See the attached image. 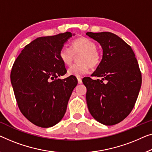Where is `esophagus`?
Listing matches in <instances>:
<instances>
[{"instance_id":"obj_1","label":"esophagus","mask_w":152,"mask_h":152,"mask_svg":"<svg viewBox=\"0 0 152 152\" xmlns=\"http://www.w3.org/2000/svg\"><path fill=\"white\" fill-rule=\"evenodd\" d=\"M77 80H78V84H80V83H82V78H79V77H78V78H77Z\"/></svg>"}]
</instances>
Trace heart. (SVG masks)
<instances>
[{
	"label": "heart",
	"instance_id": "obj_1",
	"mask_svg": "<svg viewBox=\"0 0 152 152\" xmlns=\"http://www.w3.org/2000/svg\"><path fill=\"white\" fill-rule=\"evenodd\" d=\"M96 44L88 38L80 37L74 40L71 48L63 47L59 52V58L66 65H69L75 54L80 53L77 63L72 65L67 70L69 75L81 76L88 73L90 67H96L101 61V55L96 50Z\"/></svg>",
	"mask_w": 152,
	"mask_h": 152
}]
</instances>
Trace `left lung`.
Masks as SVG:
<instances>
[{
	"instance_id": "8db88e82",
	"label": "left lung",
	"mask_w": 152,
	"mask_h": 152,
	"mask_svg": "<svg viewBox=\"0 0 152 152\" xmlns=\"http://www.w3.org/2000/svg\"><path fill=\"white\" fill-rule=\"evenodd\" d=\"M103 50L102 59L90 77L83 79L86 100L94 118L105 125L123 121L135 105L142 83L137 60L131 47L116 34L87 32Z\"/></svg>"
}]
</instances>
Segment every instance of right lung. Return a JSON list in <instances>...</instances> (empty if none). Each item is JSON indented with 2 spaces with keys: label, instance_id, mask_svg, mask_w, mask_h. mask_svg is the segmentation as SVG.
I'll use <instances>...</instances> for the list:
<instances>
[{
  "label": "right lung",
  "instance_id": "add662e5",
  "mask_svg": "<svg viewBox=\"0 0 152 152\" xmlns=\"http://www.w3.org/2000/svg\"><path fill=\"white\" fill-rule=\"evenodd\" d=\"M74 34L39 37L27 45L15 60L11 82L23 116L40 127H50L63 118L68 100L77 85L76 77L59 79L67 73L59 52Z\"/></svg>",
  "mask_w": 152,
  "mask_h": 152
}]
</instances>
